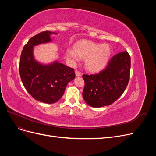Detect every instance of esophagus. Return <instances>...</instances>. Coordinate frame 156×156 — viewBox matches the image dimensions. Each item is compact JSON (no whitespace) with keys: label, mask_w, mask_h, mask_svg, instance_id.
Returning a JSON list of instances; mask_svg holds the SVG:
<instances>
[{"label":"esophagus","mask_w":156,"mask_h":156,"mask_svg":"<svg viewBox=\"0 0 156 156\" xmlns=\"http://www.w3.org/2000/svg\"><path fill=\"white\" fill-rule=\"evenodd\" d=\"M75 75H76V77H81V72H79V71H75Z\"/></svg>","instance_id":"34e87169"}]
</instances>
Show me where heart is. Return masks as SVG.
I'll list each match as a JSON object with an SVG mask.
<instances>
[{
	"label": "heart",
	"mask_w": 156,
	"mask_h": 156,
	"mask_svg": "<svg viewBox=\"0 0 156 156\" xmlns=\"http://www.w3.org/2000/svg\"><path fill=\"white\" fill-rule=\"evenodd\" d=\"M75 50L68 49L66 56L72 63L77 62L81 58H85L87 69L90 72H98L104 68L111 55V48L108 44H96L88 40L77 42Z\"/></svg>",
	"instance_id": "heart-1"
}]
</instances>
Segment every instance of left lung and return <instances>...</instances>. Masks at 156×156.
<instances>
[{
    "label": "left lung",
    "instance_id": "left-lung-1",
    "mask_svg": "<svg viewBox=\"0 0 156 156\" xmlns=\"http://www.w3.org/2000/svg\"><path fill=\"white\" fill-rule=\"evenodd\" d=\"M131 58L127 51L113 56L106 68L98 73L84 74L83 96L90 106L109 105L119 99L129 80Z\"/></svg>",
    "mask_w": 156,
    "mask_h": 156
}]
</instances>
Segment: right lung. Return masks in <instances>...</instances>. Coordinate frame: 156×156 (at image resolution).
<instances>
[{
	"label": "right lung",
	"mask_w": 156,
	"mask_h": 156,
	"mask_svg": "<svg viewBox=\"0 0 156 156\" xmlns=\"http://www.w3.org/2000/svg\"><path fill=\"white\" fill-rule=\"evenodd\" d=\"M57 33L41 32L29 40L21 55L20 74L25 89L35 100L51 104L62 98L67 84L75 77L73 68L58 62L41 64L33 55L34 47L51 42V34Z\"/></svg>",
	"instance_id": "add662e5"
}]
</instances>
